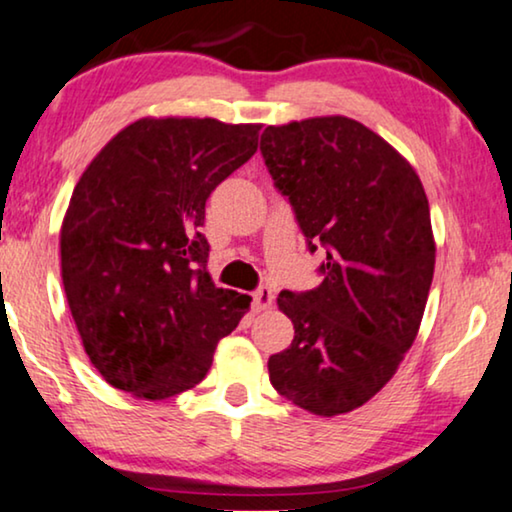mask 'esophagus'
<instances>
[{
	"instance_id": "1",
	"label": "esophagus",
	"mask_w": 512,
	"mask_h": 512,
	"mask_svg": "<svg viewBox=\"0 0 512 512\" xmlns=\"http://www.w3.org/2000/svg\"><path fill=\"white\" fill-rule=\"evenodd\" d=\"M272 300H275V293H272V289H268V286H261V289H256L254 296H251V305H254L256 312H261V310H268V307L272 305Z\"/></svg>"
}]
</instances>
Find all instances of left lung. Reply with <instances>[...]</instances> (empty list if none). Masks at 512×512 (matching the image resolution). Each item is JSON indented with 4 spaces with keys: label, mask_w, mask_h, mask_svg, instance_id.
<instances>
[{
    "label": "left lung",
    "mask_w": 512,
    "mask_h": 512,
    "mask_svg": "<svg viewBox=\"0 0 512 512\" xmlns=\"http://www.w3.org/2000/svg\"><path fill=\"white\" fill-rule=\"evenodd\" d=\"M261 153L307 249H324L317 289L279 293L296 335L270 356V382L298 408L342 415L417 338L436 265L429 200L408 160L347 116L268 125Z\"/></svg>",
    "instance_id": "1"
}]
</instances>
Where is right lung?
<instances>
[{"instance_id": "obj_1", "label": "right lung", "mask_w": 512, "mask_h": 512, "mask_svg": "<svg viewBox=\"0 0 512 512\" xmlns=\"http://www.w3.org/2000/svg\"><path fill=\"white\" fill-rule=\"evenodd\" d=\"M261 125L139 118L81 174L60 230L65 296L111 387L163 401L205 380L251 298L216 289L205 202L258 149Z\"/></svg>"}]
</instances>
